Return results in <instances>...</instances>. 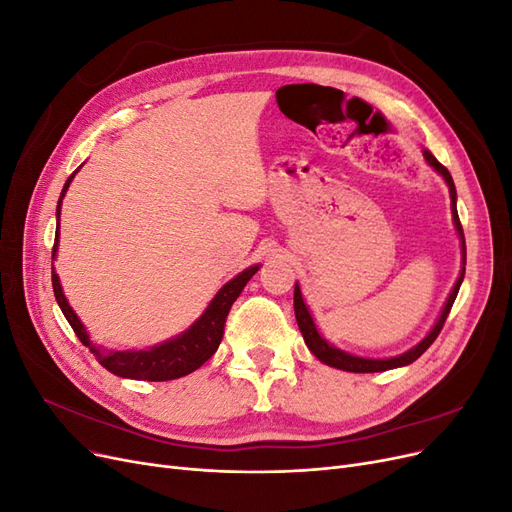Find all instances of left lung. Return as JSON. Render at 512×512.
<instances>
[{
  "mask_svg": "<svg viewBox=\"0 0 512 512\" xmlns=\"http://www.w3.org/2000/svg\"><path fill=\"white\" fill-rule=\"evenodd\" d=\"M423 156H425V160L444 177V181L448 183V192H451V200H453V222H455V228H457V232H459L461 239H463V228H461L459 215H457V192H455L453 177H451V173H448V170H446V166H442L436 158L431 156L429 151H423ZM461 245H463V254H466V241H461ZM463 273H466V269H461L459 280H457V284H455V288H453V292H451V297H448V301H446V305H444V309H442V314H440V318H438V322H436V327L431 329V333L423 339L421 344L414 346L412 350H408V352H404V354L395 356V359H384V361L361 359V356H354V354L342 352V350L333 348L331 344H327V339H322L320 333L316 331V324H314L312 316H309V312H307V307H305V303H303L299 286H294V316H297V324H299V329H301V333H303V339H305L307 348L312 350V352L316 354V359H320L322 363H327V365L337 367V369H344V371H354V374H374V371H386V369L404 367V365H410L412 361H416L418 356H421L433 342H436V337L440 335V331H442V327H444V322H446L448 314H451V307H453V303H455V299H457L459 286H461V282H463Z\"/></svg>",
  "mask_w": 512,
  "mask_h": 512,
  "instance_id": "left-lung-1",
  "label": "left lung"
}]
</instances>
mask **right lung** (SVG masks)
<instances>
[{
  "label": "right lung",
  "instance_id": "right-lung-1",
  "mask_svg": "<svg viewBox=\"0 0 512 512\" xmlns=\"http://www.w3.org/2000/svg\"><path fill=\"white\" fill-rule=\"evenodd\" d=\"M74 173L68 177L64 190H61L59 203H57V220H59V211H61V198H64L66 190L70 188V181H72ZM55 237H59V224L55 230ZM55 252H57V241L53 245V258H55ZM258 269H260V265L250 267L243 273H239L235 280H230L218 294H215V299L209 303L205 314L200 316L183 335L170 339V342H164L156 348H149V350L121 352V350L96 348L89 342V335L85 333V327L81 324L79 316L74 314V309L68 305L64 292H61L59 277L55 271H53V292H55V299L61 307V312H64L76 337L81 339L83 346L89 348V352L96 354V359L102 367H106L111 374L121 376V378L164 382V380H175L181 376H188L194 369H198L205 361L211 359L224 337V324H226V316L230 312L232 303L237 301L241 290L245 288L247 282L252 280V275Z\"/></svg>",
  "mask_w": 512,
  "mask_h": 512
}]
</instances>
